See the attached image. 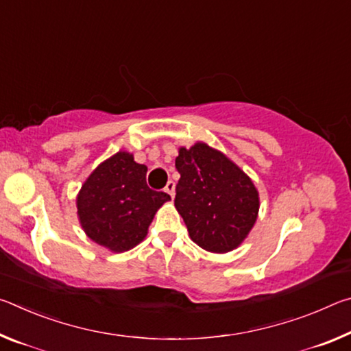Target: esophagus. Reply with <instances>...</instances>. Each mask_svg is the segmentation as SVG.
Returning a JSON list of instances; mask_svg holds the SVG:
<instances>
[{
    "instance_id": "obj_1",
    "label": "esophagus",
    "mask_w": 351,
    "mask_h": 351,
    "mask_svg": "<svg viewBox=\"0 0 351 351\" xmlns=\"http://www.w3.org/2000/svg\"><path fill=\"white\" fill-rule=\"evenodd\" d=\"M164 192H167L170 197H171V199H173V197H175V182L173 181H169L167 184H165Z\"/></svg>"
}]
</instances>
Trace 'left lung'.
Segmentation results:
<instances>
[{"label": "left lung", "instance_id": "1", "mask_svg": "<svg viewBox=\"0 0 351 351\" xmlns=\"http://www.w3.org/2000/svg\"><path fill=\"white\" fill-rule=\"evenodd\" d=\"M175 207L199 247L224 254L239 247L258 215V192L245 171L204 142L181 147Z\"/></svg>", "mask_w": 351, "mask_h": 351}]
</instances>
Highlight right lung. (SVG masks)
<instances>
[{
  "instance_id": "obj_1",
  "label": "right lung",
  "mask_w": 351,
  "mask_h": 351,
  "mask_svg": "<svg viewBox=\"0 0 351 351\" xmlns=\"http://www.w3.org/2000/svg\"><path fill=\"white\" fill-rule=\"evenodd\" d=\"M147 167L117 152L99 164L77 195L82 229L97 245L123 252L145 239L148 226L170 195L147 186Z\"/></svg>"
}]
</instances>
